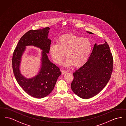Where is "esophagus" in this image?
Instances as JSON below:
<instances>
[{
  "label": "esophagus",
  "mask_w": 126,
  "mask_h": 126,
  "mask_svg": "<svg viewBox=\"0 0 126 126\" xmlns=\"http://www.w3.org/2000/svg\"><path fill=\"white\" fill-rule=\"evenodd\" d=\"M67 72H68V71H67V70H62V74H63H63H66V73H67Z\"/></svg>",
  "instance_id": "1"
}]
</instances>
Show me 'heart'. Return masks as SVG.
Wrapping results in <instances>:
<instances>
[{"label":"heart","instance_id":"obj_1","mask_svg":"<svg viewBox=\"0 0 126 126\" xmlns=\"http://www.w3.org/2000/svg\"><path fill=\"white\" fill-rule=\"evenodd\" d=\"M92 50L91 41L88 38L82 37L73 34H65L59 37L57 43H52L49 51L53 60L60 64L65 57L66 67L74 65L80 67L89 59Z\"/></svg>","mask_w":126,"mask_h":126}]
</instances>
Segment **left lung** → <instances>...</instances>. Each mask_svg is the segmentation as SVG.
<instances>
[{
    "mask_svg": "<svg viewBox=\"0 0 126 126\" xmlns=\"http://www.w3.org/2000/svg\"><path fill=\"white\" fill-rule=\"evenodd\" d=\"M113 63L112 55L107 42L105 41L103 44L95 43L87 61L73 73L71 87L74 93L83 99L99 93L110 79Z\"/></svg>",
    "mask_w": 126,
    "mask_h": 126,
    "instance_id": "8db88e82",
    "label": "left lung"
}]
</instances>
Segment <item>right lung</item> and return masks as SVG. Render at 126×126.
<instances>
[{"instance_id": "right-lung-1", "label": "right lung", "mask_w": 126, "mask_h": 126, "mask_svg": "<svg viewBox=\"0 0 126 126\" xmlns=\"http://www.w3.org/2000/svg\"><path fill=\"white\" fill-rule=\"evenodd\" d=\"M50 28L30 30L20 39L13 53L12 67L15 78L23 89L30 96L37 98L49 94L54 88L59 76L60 69L48 58L51 40L48 38ZM34 46L41 49V67L35 76L29 79L25 77L20 71L22 55L27 46Z\"/></svg>"}]
</instances>
